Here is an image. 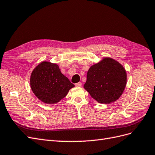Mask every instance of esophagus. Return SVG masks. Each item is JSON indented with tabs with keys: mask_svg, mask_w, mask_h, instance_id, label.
Here are the masks:
<instances>
[{
	"mask_svg": "<svg viewBox=\"0 0 155 155\" xmlns=\"http://www.w3.org/2000/svg\"><path fill=\"white\" fill-rule=\"evenodd\" d=\"M82 85V83H81V82H79V83H76V87H81Z\"/></svg>",
	"mask_w": 155,
	"mask_h": 155,
	"instance_id": "esophagus-1",
	"label": "esophagus"
}]
</instances>
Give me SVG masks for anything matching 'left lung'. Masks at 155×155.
Masks as SVG:
<instances>
[{"label": "left lung", "mask_w": 155, "mask_h": 155, "mask_svg": "<svg viewBox=\"0 0 155 155\" xmlns=\"http://www.w3.org/2000/svg\"><path fill=\"white\" fill-rule=\"evenodd\" d=\"M127 83V73L114 59L105 58L89 68L84 88L100 104H110L122 94Z\"/></svg>", "instance_id": "1"}]
</instances>
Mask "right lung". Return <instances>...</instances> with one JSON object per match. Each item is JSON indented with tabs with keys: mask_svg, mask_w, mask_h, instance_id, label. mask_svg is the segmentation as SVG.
<instances>
[{
	"mask_svg": "<svg viewBox=\"0 0 155 155\" xmlns=\"http://www.w3.org/2000/svg\"><path fill=\"white\" fill-rule=\"evenodd\" d=\"M30 86L33 92L41 101L54 104L66 96L74 85L61 73L57 64L44 61L33 70Z\"/></svg>",
	"mask_w": 155,
	"mask_h": 155,
	"instance_id": "right-lung-1",
	"label": "right lung"
}]
</instances>
